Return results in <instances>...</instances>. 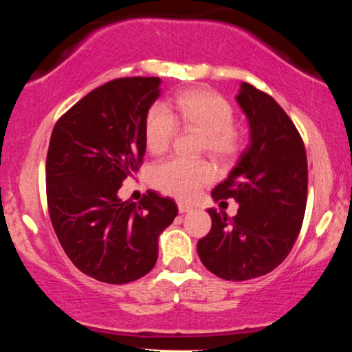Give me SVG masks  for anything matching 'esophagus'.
<instances>
[{"instance_id": "1", "label": "esophagus", "mask_w": 352, "mask_h": 352, "mask_svg": "<svg viewBox=\"0 0 352 352\" xmlns=\"http://www.w3.org/2000/svg\"><path fill=\"white\" fill-rule=\"evenodd\" d=\"M177 206H179V212L180 214H185V212H190V210H193V208H191L190 204L182 203V201H179V203H177Z\"/></svg>"}]
</instances>
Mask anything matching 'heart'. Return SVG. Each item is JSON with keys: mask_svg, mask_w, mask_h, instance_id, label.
Instances as JSON below:
<instances>
[{"mask_svg": "<svg viewBox=\"0 0 352 352\" xmlns=\"http://www.w3.org/2000/svg\"><path fill=\"white\" fill-rule=\"evenodd\" d=\"M235 112L230 102L219 93L188 90L164 104H154L144 122V140L151 153H162L170 146L179 125L203 132V149L219 159L235 156L240 151L243 135L233 124ZM214 167L203 159L172 156L153 167L151 179L156 188L179 199H193L214 180Z\"/></svg>", "mask_w": 352, "mask_h": 352, "instance_id": "obj_1", "label": "heart"}]
</instances>
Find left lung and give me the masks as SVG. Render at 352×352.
I'll use <instances>...</instances> for the list:
<instances>
[{
  "mask_svg": "<svg viewBox=\"0 0 352 352\" xmlns=\"http://www.w3.org/2000/svg\"><path fill=\"white\" fill-rule=\"evenodd\" d=\"M236 101L250 122V144L214 201L233 198L235 217L208 209L210 232L198 241L206 269L243 282L269 274L287 259L301 230L307 201V157L299 132L277 101L241 83Z\"/></svg>",
  "mask_w": 352,
  "mask_h": 352,
  "instance_id": "left-lung-1",
  "label": "left lung"
}]
</instances>
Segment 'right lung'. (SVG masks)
Returning a JSON list of instances; mask_svg holds the SVG:
<instances>
[{"mask_svg": "<svg viewBox=\"0 0 352 352\" xmlns=\"http://www.w3.org/2000/svg\"><path fill=\"white\" fill-rule=\"evenodd\" d=\"M159 77L116 78L95 88L56 122L46 156V199L56 236L78 270L122 285L157 261L159 235L179 214L148 191L140 203L117 191L146 151L144 122L161 95Z\"/></svg>", "mask_w": 352, "mask_h": 352, "instance_id": "obj_1", "label": "right lung"}]
</instances>
